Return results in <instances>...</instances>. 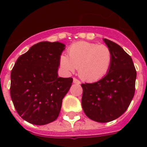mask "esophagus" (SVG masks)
I'll use <instances>...</instances> for the list:
<instances>
[{
  "label": "esophagus",
  "mask_w": 147,
  "mask_h": 147,
  "mask_svg": "<svg viewBox=\"0 0 147 147\" xmlns=\"http://www.w3.org/2000/svg\"><path fill=\"white\" fill-rule=\"evenodd\" d=\"M73 82L75 83V84H80V81L78 80V79H76V78H74V79H73Z\"/></svg>",
  "instance_id": "34e87169"
}]
</instances>
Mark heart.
I'll return each instance as SVG.
<instances>
[{
  "label": "heart",
  "mask_w": 147,
  "mask_h": 147,
  "mask_svg": "<svg viewBox=\"0 0 147 147\" xmlns=\"http://www.w3.org/2000/svg\"><path fill=\"white\" fill-rule=\"evenodd\" d=\"M112 62L110 49L105 45L81 42L72 44L67 50V57L62 55L61 67L67 72L78 69L80 78L87 82H95L109 72Z\"/></svg>",
  "instance_id": "heart-1"
}]
</instances>
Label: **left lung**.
<instances>
[{"instance_id":"1","label":"left lung","mask_w":147,"mask_h":147,"mask_svg":"<svg viewBox=\"0 0 147 147\" xmlns=\"http://www.w3.org/2000/svg\"><path fill=\"white\" fill-rule=\"evenodd\" d=\"M110 49L112 62L108 73L99 81L82 84V107L90 119L109 122L129 106L135 92L137 71L131 56L119 45L103 39Z\"/></svg>"}]
</instances>
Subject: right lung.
<instances>
[{
    "label": "right lung",
    "mask_w": 147,
    "mask_h": 147,
    "mask_svg": "<svg viewBox=\"0 0 147 147\" xmlns=\"http://www.w3.org/2000/svg\"><path fill=\"white\" fill-rule=\"evenodd\" d=\"M65 45L40 42L20 55L10 73V97L18 114L28 122L44 125L60 114L72 78H58Z\"/></svg>",
    "instance_id": "obj_1"
}]
</instances>
